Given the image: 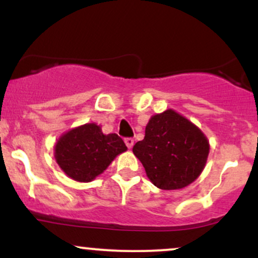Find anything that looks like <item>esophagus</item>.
<instances>
[{"instance_id":"34e87169","label":"esophagus","mask_w":258,"mask_h":258,"mask_svg":"<svg viewBox=\"0 0 258 258\" xmlns=\"http://www.w3.org/2000/svg\"><path fill=\"white\" fill-rule=\"evenodd\" d=\"M125 143L128 149H131L133 147V144H135V141H133V138H125Z\"/></svg>"}]
</instances>
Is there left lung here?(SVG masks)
Returning a JSON list of instances; mask_svg holds the SVG:
<instances>
[{"mask_svg":"<svg viewBox=\"0 0 258 258\" xmlns=\"http://www.w3.org/2000/svg\"><path fill=\"white\" fill-rule=\"evenodd\" d=\"M132 150L154 185L176 190L193 183L203 172L210 143L199 127L168 109L150 117L144 139Z\"/></svg>","mask_w":258,"mask_h":258,"instance_id":"1","label":"left lung"}]
</instances>
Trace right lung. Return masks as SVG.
I'll return each instance as SVG.
<instances>
[{
	"mask_svg": "<svg viewBox=\"0 0 258 258\" xmlns=\"http://www.w3.org/2000/svg\"><path fill=\"white\" fill-rule=\"evenodd\" d=\"M127 147L116 133L104 135L97 123L69 130L54 146V159L68 177L76 182H91L108 168Z\"/></svg>",
	"mask_w": 258,
	"mask_h": 258,
	"instance_id": "right-lung-1",
	"label": "right lung"
}]
</instances>
